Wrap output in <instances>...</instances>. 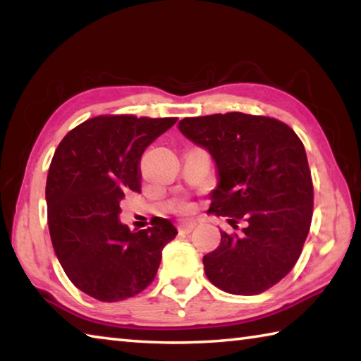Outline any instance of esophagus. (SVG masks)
<instances>
[{"mask_svg":"<svg viewBox=\"0 0 361 361\" xmlns=\"http://www.w3.org/2000/svg\"><path fill=\"white\" fill-rule=\"evenodd\" d=\"M195 226H197V221H185L180 224V231L185 232V234H189V232H191Z\"/></svg>","mask_w":361,"mask_h":361,"instance_id":"1","label":"esophagus"}]
</instances>
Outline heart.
<instances>
[{"mask_svg": "<svg viewBox=\"0 0 361 361\" xmlns=\"http://www.w3.org/2000/svg\"><path fill=\"white\" fill-rule=\"evenodd\" d=\"M181 209H183V210H189V205H183Z\"/></svg>", "mask_w": 361, "mask_h": 361, "instance_id": "b5f03b06", "label": "heart"}]
</instances>
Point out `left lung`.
I'll return each mask as SVG.
<instances>
[{"mask_svg": "<svg viewBox=\"0 0 361 361\" xmlns=\"http://www.w3.org/2000/svg\"><path fill=\"white\" fill-rule=\"evenodd\" d=\"M178 129L216 167L210 213L240 234L221 231L204 256L210 282L231 295H259L279 283L301 255L314 209L304 145L288 126L243 113L186 118Z\"/></svg>", "mask_w": 361, "mask_h": 361, "instance_id": "8db88e82", "label": "left lung"}]
</instances>
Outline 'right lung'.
Instances as JSON below:
<instances>
[{
  "label": "right lung",
  "mask_w": 361,
  "mask_h": 361,
  "mask_svg": "<svg viewBox=\"0 0 361 361\" xmlns=\"http://www.w3.org/2000/svg\"><path fill=\"white\" fill-rule=\"evenodd\" d=\"M175 118L99 116L57 146L46 183L54 252L76 288L103 302L143 291L156 277L162 250L178 234L170 219L130 231L119 221L126 192H140L145 149Z\"/></svg>",
  "instance_id": "add662e5"
}]
</instances>
